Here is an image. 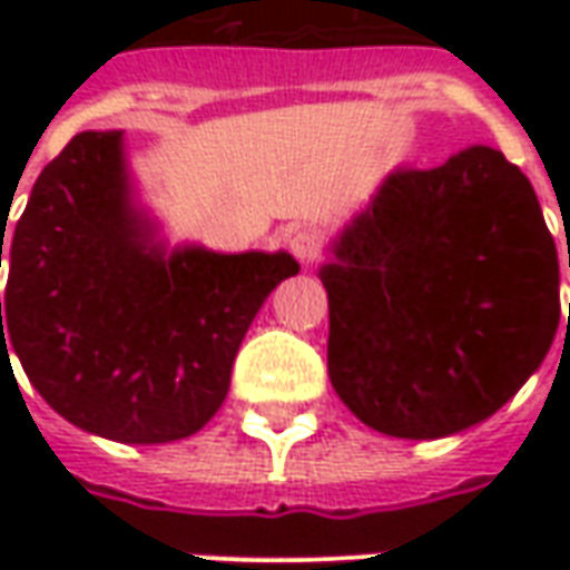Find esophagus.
<instances>
[{
    "label": "esophagus",
    "instance_id": "esophagus-1",
    "mask_svg": "<svg viewBox=\"0 0 570 570\" xmlns=\"http://www.w3.org/2000/svg\"><path fill=\"white\" fill-rule=\"evenodd\" d=\"M286 244H289V253L296 256L298 262H314L321 256V237L308 232V228H298L293 235L286 237Z\"/></svg>",
    "mask_w": 570,
    "mask_h": 570
}]
</instances>
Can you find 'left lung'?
Segmentation results:
<instances>
[{
	"label": "left lung",
	"mask_w": 570,
	"mask_h": 570,
	"mask_svg": "<svg viewBox=\"0 0 570 570\" xmlns=\"http://www.w3.org/2000/svg\"><path fill=\"white\" fill-rule=\"evenodd\" d=\"M321 281L335 394L403 440L491 419L559 330L556 240L525 174L491 146L387 174Z\"/></svg>",
	"instance_id": "obj_1"
}]
</instances>
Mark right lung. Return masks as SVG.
Segmentation results:
<instances>
[{"label": "right lung", "mask_w": 570, "mask_h": 570, "mask_svg": "<svg viewBox=\"0 0 570 570\" xmlns=\"http://www.w3.org/2000/svg\"><path fill=\"white\" fill-rule=\"evenodd\" d=\"M2 244L6 232L0 265ZM6 249L0 363L14 351L57 415L134 445L183 440L216 415L249 323L298 272L289 253L164 247L134 204L121 130L67 142Z\"/></svg>", "instance_id": "obj_1"}]
</instances>
